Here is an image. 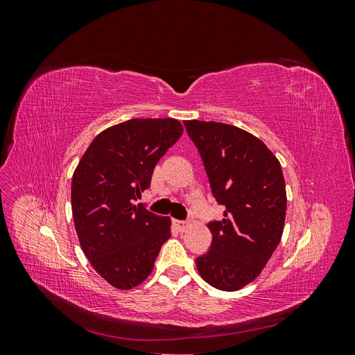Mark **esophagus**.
Segmentation results:
<instances>
[{
    "label": "esophagus",
    "instance_id": "34e87169",
    "mask_svg": "<svg viewBox=\"0 0 355 355\" xmlns=\"http://www.w3.org/2000/svg\"><path fill=\"white\" fill-rule=\"evenodd\" d=\"M173 223L179 232H184L188 228V222H185V220H175Z\"/></svg>",
    "mask_w": 355,
    "mask_h": 355
}]
</instances>
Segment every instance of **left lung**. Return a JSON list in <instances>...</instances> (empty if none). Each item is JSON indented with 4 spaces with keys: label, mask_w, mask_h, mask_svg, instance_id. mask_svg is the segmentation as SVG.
<instances>
[{
    "label": "left lung",
    "mask_w": 355,
    "mask_h": 355,
    "mask_svg": "<svg viewBox=\"0 0 355 355\" xmlns=\"http://www.w3.org/2000/svg\"><path fill=\"white\" fill-rule=\"evenodd\" d=\"M184 124L211 194L225 207L222 220L209 222L213 240L196 259L197 270L210 286L234 292L261 274L282 240L287 207L282 166L262 141L239 127Z\"/></svg>",
    "instance_id": "8db88e82"
}]
</instances>
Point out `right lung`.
Returning a JSON list of instances; mask_svg holds the SVG:
<instances>
[{"mask_svg": "<svg viewBox=\"0 0 355 355\" xmlns=\"http://www.w3.org/2000/svg\"><path fill=\"white\" fill-rule=\"evenodd\" d=\"M182 132L173 118L112 125L94 137L73 171L71 202L81 249L116 288L141 284L170 239V218L133 202L151 185L157 163Z\"/></svg>", "mask_w": 355, "mask_h": 355, "instance_id": "1", "label": "right lung"}]
</instances>
